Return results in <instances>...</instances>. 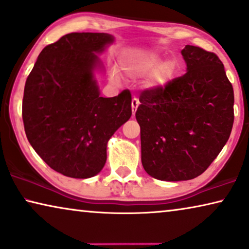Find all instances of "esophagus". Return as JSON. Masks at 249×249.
<instances>
[{
  "instance_id": "obj_1",
  "label": "esophagus",
  "mask_w": 249,
  "mask_h": 249,
  "mask_svg": "<svg viewBox=\"0 0 249 249\" xmlns=\"http://www.w3.org/2000/svg\"><path fill=\"white\" fill-rule=\"evenodd\" d=\"M139 107V100L137 97H134L131 101V108H132V114L135 115L136 111H137V107Z\"/></svg>"
}]
</instances>
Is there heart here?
<instances>
[{
    "label": "heart",
    "instance_id": "obj_1",
    "mask_svg": "<svg viewBox=\"0 0 249 249\" xmlns=\"http://www.w3.org/2000/svg\"><path fill=\"white\" fill-rule=\"evenodd\" d=\"M161 61V57L156 54L141 56L138 59L128 61L124 63V69L129 76L142 77L150 73L145 81L146 87L149 89H161L171 84L178 73V64L175 60L168 59ZM112 77L118 79V73L113 71Z\"/></svg>",
    "mask_w": 249,
    "mask_h": 249
}]
</instances>
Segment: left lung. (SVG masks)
Listing matches in <instances>:
<instances>
[{
    "instance_id": "8db88e82",
    "label": "left lung",
    "mask_w": 249,
    "mask_h": 249,
    "mask_svg": "<svg viewBox=\"0 0 249 249\" xmlns=\"http://www.w3.org/2000/svg\"><path fill=\"white\" fill-rule=\"evenodd\" d=\"M187 72L141 94L142 163L153 178L190 180L209 168L230 137L233 88L219 56L198 46L181 51Z\"/></svg>"
}]
</instances>
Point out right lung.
<instances>
[{"mask_svg":"<svg viewBox=\"0 0 249 249\" xmlns=\"http://www.w3.org/2000/svg\"><path fill=\"white\" fill-rule=\"evenodd\" d=\"M104 33H71L44 47L26 80V136L50 168L70 178L96 176L112 135L131 117V94L102 97L96 53L113 43Z\"/></svg>","mask_w":249,"mask_h":249,"instance_id":"right-lung-1","label":"right lung"}]
</instances>
